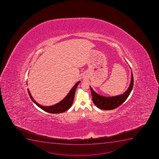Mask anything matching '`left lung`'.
Listing matches in <instances>:
<instances>
[{"label": "left lung", "mask_w": 159, "mask_h": 159, "mask_svg": "<svg viewBox=\"0 0 159 159\" xmlns=\"http://www.w3.org/2000/svg\"><path fill=\"white\" fill-rule=\"evenodd\" d=\"M131 80L129 88L122 94L112 96V97H105L98 94L92 89L91 87H90L91 91L92 100L93 102L98 108L104 109V110H109L114 109L121 105L123 102H125L127 98L130 94L132 91L134 84V79L133 73H131Z\"/></svg>", "instance_id": "8db88e82"}]
</instances>
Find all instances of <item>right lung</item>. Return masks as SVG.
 <instances>
[{
  "instance_id": "add662e5",
  "label": "right lung",
  "mask_w": 159,
  "mask_h": 159,
  "mask_svg": "<svg viewBox=\"0 0 159 159\" xmlns=\"http://www.w3.org/2000/svg\"><path fill=\"white\" fill-rule=\"evenodd\" d=\"M80 81L77 82L75 84V85H74V87L71 89L68 94L67 95V96L63 100H61L60 102H58L57 104H56L54 105L50 106H43L40 105L33 99V98L31 95L30 92L29 91V89H28V92H29V95L30 96L32 101L35 104H36V105L39 107L40 108H41V109H43L45 111L49 112V113H61V112L67 111L68 109L70 108V107L72 105L73 102H74L75 90H76L79 84H80Z\"/></svg>"
}]
</instances>
